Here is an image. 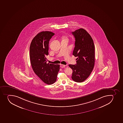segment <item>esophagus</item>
<instances>
[{"instance_id": "obj_1", "label": "esophagus", "mask_w": 123, "mask_h": 123, "mask_svg": "<svg viewBox=\"0 0 123 123\" xmlns=\"http://www.w3.org/2000/svg\"><path fill=\"white\" fill-rule=\"evenodd\" d=\"M65 67L66 65H63V64H61V65H60V67H61V68H64Z\"/></svg>"}]
</instances>
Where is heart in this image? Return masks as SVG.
<instances>
[{"label": "heart", "mask_w": 123, "mask_h": 123, "mask_svg": "<svg viewBox=\"0 0 123 123\" xmlns=\"http://www.w3.org/2000/svg\"><path fill=\"white\" fill-rule=\"evenodd\" d=\"M63 39H67V38H66V37H63Z\"/></svg>", "instance_id": "heart-1"}]
</instances>
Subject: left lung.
I'll return each instance as SVG.
<instances>
[{
  "label": "left lung",
  "mask_w": 123,
  "mask_h": 123,
  "mask_svg": "<svg viewBox=\"0 0 123 123\" xmlns=\"http://www.w3.org/2000/svg\"><path fill=\"white\" fill-rule=\"evenodd\" d=\"M72 34L75 37L73 55L77 57L76 65L69 64L73 70L72 79L77 82L85 80L92 71L95 63V47L90 35L80 28Z\"/></svg>",
  "instance_id": "8db88e82"
}]
</instances>
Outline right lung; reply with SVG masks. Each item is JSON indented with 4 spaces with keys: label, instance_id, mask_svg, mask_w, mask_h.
Instances as JSON below:
<instances>
[{
    "label": "right lung",
    "instance_id": "add662e5",
    "mask_svg": "<svg viewBox=\"0 0 123 123\" xmlns=\"http://www.w3.org/2000/svg\"><path fill=\"white\" fill-rule=\"evenodd\" d=\"M55 35L49 31L37 34L33 39L30 46V58L32 68L35 74L44 83L52 84L57 79L60 69L59 64L47 63L46 56L49 55V44Z\"/></svg>",
    "mask_w": 123,
    "mask_h": 123
}]
</instances>
